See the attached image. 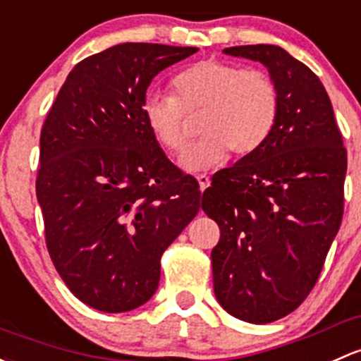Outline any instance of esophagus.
Wrapping results in <instances>:
<instances>
[{
	"instance_id": "obj_1",
	"label": "esophagus",
	"mask_w": 361,
	"mask_h": 361,
	"mask_svg": "<svg viewBox=\"0 0 361 361\" xmlns=\"http://www.w3.org/2000/svg\"><path fill=\"white\" fill-rule=\"evenodd\" d=\"M197 181H199V187H200V190H206L207 187H209V183H211V180H209V176H207V174H197Z\"/></svg>"
}]
</instances>
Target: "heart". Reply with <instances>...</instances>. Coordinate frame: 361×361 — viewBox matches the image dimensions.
<instances>
[{"label": "heart", "instance_id": "1", "mask_svg": "<svg viewBox=\"0 0 361 361\" xmlns=\"http://www.w3.org/2000/svg\"><path fill=\"white\" fill-rule=\"evenodd\" d=\"M174 94L149 93L143 119L155 142L168 152H180L187 142V116L202 112V138L185 149L181 168L202 171L221 164L230 152L252 154L267 142L276 123L280 97L267 72L242 69L225 60L206 59L174 78Z\"/></svg>", "mask_w": 361, "mask_h": 361}]
</instances>
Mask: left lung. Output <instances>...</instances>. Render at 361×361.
<instances>
[{"instance_id": "left-lung-1", "label": "left lung", "mask_w": 361, "mask_h": 361, "mask_svg": "<svg viewBox=\"0 0 361 361\" xmlns=\"http://www.w3.org/2000/svg\"><path fill=\"white\" fill-rule=\"evenodd\" d=\"M261 62L280 97L267 142L212 176L202 209L221 237L212 249L219 305L270 324L308 298L344 211L348 155L331 98L310 67L275 44L223 50Z\"/></svg>"}]
</instances>
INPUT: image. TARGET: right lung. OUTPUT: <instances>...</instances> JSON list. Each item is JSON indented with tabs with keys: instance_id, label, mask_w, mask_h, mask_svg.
Segmentation results:
<instances>
[{
	"instance_id": "obj_1",
	"label": "right lung",
	"mask_w": 361,
	"mask_h": 361,
	"mask_svg": "<svg viewBox=\"0 0 361 361\" xmlns=\"http://www.w3.org/2000/svg\"><path fill=\"white\" fill-rule=\"evenodd\" d=\"M197 48L123 43L81 60L41 130L36 195L50 257L72 294L105 313L145 305L161 256L200 209L197 180L143 119L152 79Z\"/></svg>"
}]
</instances>
